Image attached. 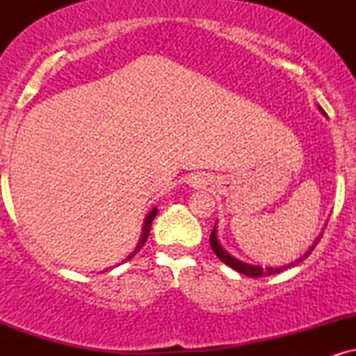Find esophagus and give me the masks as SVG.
<instances>
[{"label": "esophagus", "instance_id": "1", "mask_svg": "<svg viewBox=\"0 0 356 356\" xmlns=\"http://www.w3.org/2000/svg\"><path fill=\"white\" fill-rule=\"evenodd\" d=\"M201 184H204V181H201V179H194V181H191V186H194V187H199Z\"/></svg>", "mask_w": 356, "mask_h": 356}]
</instances>
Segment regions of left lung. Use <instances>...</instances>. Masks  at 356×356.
Listing matches in <instances>:
<instances>
[{
	"mask_svg": "<svg viewBox=\"0 0 356 356\" xmlns=\"http://www.w3.org/2000/svg\"><path fill=\"white\" fill-rule=\"evenodd\" d=\"M318 108H320V112H321V113H325V112H323V108L320 107V105H318ZM325 115H326V113H325ZM320 239H321V234L318 236L316 239H314V243L312 244V246L308 248V251H306L303 256H300V257H298V259L291 261V263L284 264V266H266V268H264V266H259V264L244 263V261L238 259V257L231 256L229 252H227L226 249H224V248L220 246V244H219V239H218V222L214 224V229H212V232H211L209 243H211V248H212V251H214V254L218 256L219 259L222 261L224 264H227V266H229V268L236 269V271L241 273V275H246V276H251V277H261V276H271V275H277V273H283L284 269H288V268H293V266H296V264L300 263V261H303L305 257H308L309 254H312V251H313V249H314V246H316V244H318V241H320Z\"/></svg>",
	"mask_w": 356,
	"mask_h": 356,
	"instance_id": "obj_1",
	"label": "left lung"
}]
</instances>
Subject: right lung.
Instances as JSON below:
<instances>
[{
  "label": "right lung",
  "mask_w": 356,
  "mask_h": 356,
  "mask_svg": "<svg viewBox=\"0 0 356 356\" xmlns=\"http://www.w3.org/2000/svg\"><path fill=\"white\" fill-rule=\"evenodd\" d=\"M155 216H157V207H154L152 211L149 212V214L145 216V219H144V224H142V232H140V238H138V243H137V246H136V249H134L132 252H130L129 256L125 257L124 261H122V263H125V261H129V259H132L134 256L137 254L138 251H140L142 249V246H144L145 244V241H147V238H149V232H150V226H152V220H154V218ZM105 271H107V269H105Z\"/></svg>",
  "instance_id": "right-lung-1"
}]
</instances>
